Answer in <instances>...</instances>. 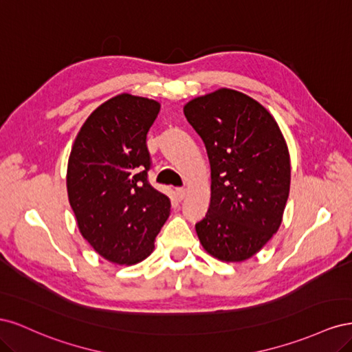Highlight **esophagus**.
I'll list each match as a JSON object with an SVG mask.
<instances>
[{"mask_svg":"<svg viewBox=\"0 0 352 352\" xmlns=\"http://www.w3.org/2000/svg\"><path fill=\"white\" fill-rule=\"evenodd\" d=\"M176 197H177V199H179V201L185 199V198H186V189H184V188H177V189H176Z\"/></svg>","mask_w":352,"mask_h":352,"instance_id":"obj_1","label":"esophagus"}]
</instances>
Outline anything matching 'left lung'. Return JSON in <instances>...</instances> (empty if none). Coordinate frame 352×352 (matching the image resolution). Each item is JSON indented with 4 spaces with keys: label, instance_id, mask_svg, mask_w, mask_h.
<instances>
[{
    "label": "left lung",
    "instance_id": "8db88e82",
    "mask_svg": "<svg viewBox=\"0 0 352 352\" xmlns=\"http://www.w3.org/2000/svg\"><path fill=\"white\" fill-rule=\"evenodd\" d=\"M211 167V198L195 225L211 257L251 258L280 228L291 186V158L279 124L258 101L220 88L185 104Z\"/></svg>",
    "mask_w": 352,
    "mask_h": 352
}]
</instances>
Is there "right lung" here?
Here are the masks:
<instances>
[{"instance_id":"right-lung-1","label":"right lung","mask_w":352,"mask_h":352,"mask_svg":"<svg viewBox=\"0 0 352 352\" xmlns=\"http://www.w3.org/2000/svg\"><path fill=\"white\" fill-rule=\"evenodd\" d=\"M158 101L120 94L80 127L67 163V195L80 235L102 258L141 263L170 214V199L148 184L146 133Z\"/></svg>"}]
</instances>
